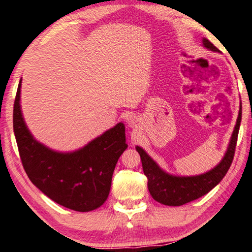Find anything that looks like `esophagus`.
Listing matches in <instances>:
<instances>
[{"label": "esophagus", "instance_id": "obj_1", "mask_svg": "<svg viewBox=\"0 0 252 252\" xmlns=\"http://www.w3.org/2000/svg\"><path fill=\"white\" fill-rule=\"evenodd\" d=\"M130 126H135V120H134L133 118L130 119Z\"/></svg>", "mask_w": 252, "mask_h": 252}]
</instances>
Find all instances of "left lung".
Masks as SVG:
<instances>
[{
	"mask_svg": "<svg viewBox=\"0 0 252 252\" xmlns=\"http://www.w3.org/2000/svg\"><path fill=\"white\" fill-rule=\"evenodd\" d=\"M203 44L206 48L213 52H219V49L214 46L207 38L203 39ZM241 122V108L239 116L237 119V125L232 132L229 146L223 157L222 161L212 171L198 176L190 177H176L168 175L158 166L152 158L146 154L143 150L136 146L143 167L144 175L148 178V189L152 197L157 202L167 206H181L191 200H195L206 195L212 190L227 174L235 157L236 144L238 140Z\"/></svg>",
	"mask_w": 252,
	"mask_h": 252,
	"instance_id": "8db88e82",
	"label": "left lung"
}]
</instances>
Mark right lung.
<instances>
[{"label":"right lung","mask_w":252,"mask_h":252,"mask_svg":"<svg viewBox=\"0 0 252 252\" xmlns=\"http://www.w3.org/2000/svg\"><path fill=\"white\" fill-rule=\"evenodd\" d=\"M21 81L13 127L23 167L31 182L54 202L76 212H90L108 198L112 174L127 145L122 123L74 153H57L38 143L27 130L20 108Z\"/></svg>","instance_id":"add662e5"}]
</instances>
